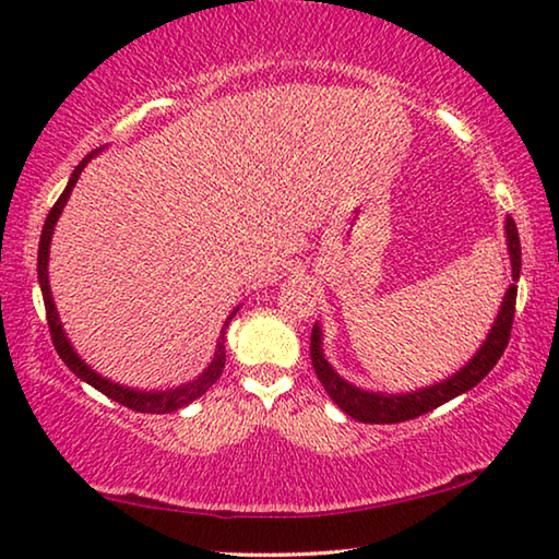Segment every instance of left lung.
Masks as SVG:
<instances>
[{
	"mask_svg": "<svg viewBox=\"0 0 559 559\" xmlns=\"http://www.w3.org/2000/svg\"><path fill=\"white\" fill-rule=\"evenodd\" d=\"M506 236H508L510 266H513V283H510V288L506 290L503 306L498 310V318L493 328H490L486 343L480 345V349L471 357V362L466 367H461V370L453 377H449V380L424 386L419 392L384 394V392L359 390V386L345 382L343 377L328 365V359L323 355V345H320L323 333H320V328L316 323L313 333H310V359H313L318 380L325 386L330 400L357 421L400 424V421L414 419V416H421L431 409H437V406L447 404L449 400H453V396L468 392L471 386H476L480 380H484V377L496 367L500 355L506 353L510 330H513V316H515V298H518L515 283L520 278V236H518V226L510 216L506 219Z\"/></svg>",
	"mask_w": 559,
	"mask_h": 559,
	"instance_id": "left-lung-1",
	"label": "left lung"
}]
</instances>
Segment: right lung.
<instances>
[{
  "label": "right lung",
  "instance_id": "add662e5",
  "mask_svg": "<svg viewBox=\"0 0 559 559\" xmlns=\"http://www.w3.org/2000/svg\"><path fill=\"white\" fill-rule=\"evenodd\" d=\"M96 155L91 153L88 157H83L79 167L73 169V175L69 179V185H66L63 194L56 200V204L51 206L49 216H46L44 222V229H41V241H39V266H36V271H39V286H41V296H44V308H46V320H49V330H51V340H53V347L56 353H59V357L63 359V365L69 367V370L81 377L83 382H88L91 386H96L98 392H103L106 396H110L112 402H118L122 406H128V409L132 412H143V414H167V412H177L182 409V406H187L189 402H194L197 396H202L210 386L219 380V374L224 370V362H226V353H224V335H226V325L231 323V318L236 316V308L234 313L226 318V323L222 328L219 333V340H216V353H214V359L212 365L206 367V370L197 377V380H192L189 384H182L177 386V390H167V392H145V390H130V386H120L116 382L106 380V377H100L98 372H93L91 367L83 362V359L73 353V347L69 343V337H66L63 333V325L59 320V313H56V306H53V298H51V288H49V246H51V234H53V226L56 222H59V216L63 212L66 202H69V194L73 192L75 182H79V177L83 173V167H86L88 159Z\"/></svg>",
  "mask_w": 559,
  "mask_h": 559
}]
</instances>
